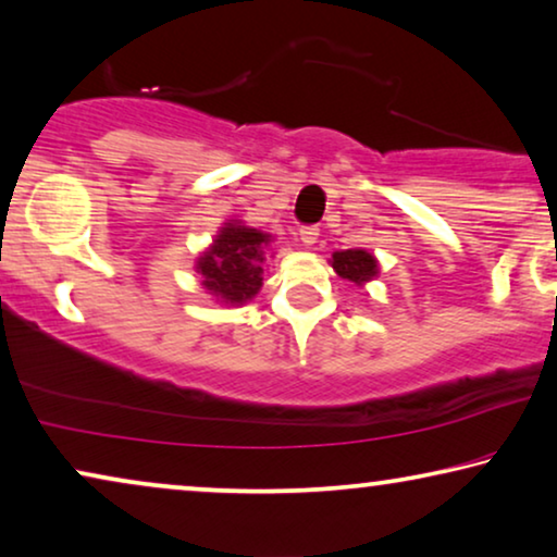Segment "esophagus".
<instances>
[{
	"mask_svg": "<svg viewBox=\"0 0 557 557\" xmlns=\"http://www.w3.org/2000/svg\"><path fill=\"white\" fill-rule=\"evenodd\" d=\"M318 237H320V230H318V226H300V239H302V245H305V247H312V245H315Z\"/></svg>",
	"mask_w": 557,
	"mask_h": 557,
	"instance_id": "obj_1",
	"label": "esophagus"
}]
</instances>
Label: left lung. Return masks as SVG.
I'll return each mask as SVG.
<instances>
[{
	"instance_id": "8db88e82",
	"label": "left lung",
	"mask_w": 557,
	"mask_h": 557,
	"mask_svg": "<svg viewBox=\"0 0 557 557\" xmlns=\"http://www.w3.org/2000/svg\"><path fill=\"white\" fill-rule=\"evenodd\" d=\"M333 270L338 272L343 280L356 282V285H366L375 275H379V262L366 249H343V252L333 255Z\"/></svg>"
}]
</instances>
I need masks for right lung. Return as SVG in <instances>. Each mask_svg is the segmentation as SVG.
Here are the masks:
<instances>
[{
	"label": "right lung",
	"instance_id": "add662e5",
	"mask_svg": "<svg viewBox=\"0 0 557 557\" xmlns=\"http://www.w3.org/2000/svg\"><path fill=\"white\" fill-rule=\"evenodd\" d=\"M270 234L230 219L219 230L214 245L197 260L201 285L226 305H245L260 293L264 247Z\"/></svg>",
	"mask_w": 557,
	"mask_h": 557
}]
</instances>
